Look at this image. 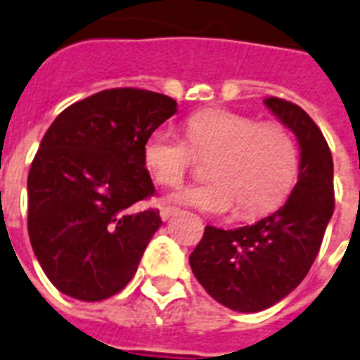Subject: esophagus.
Returning <instances> with one entry per match:
<instances>
[{
  "label": "esophagus",
  "instance_id": "esophagus-1",
  "mask_svg": "<svg viewBox=\"0 0 360 360\" xmlns=\"http://www.w3.org/2000/svg\"><path fill=\"white\" fill-rule=\"evenodd\" d=\"M174 212H175L174 207H160V218H162V220H168Z\"/></svg>",
  "mask_w": 360,
  "mask_h": 360
}]
</instances>
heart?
<instances>
[{
  "label": "heart",
  "instance_id": "b5f03b06",
  "mask_svg": "<svg viewBox=\"0 0 360 360\" xmlns=\"http://www.w3.org/2000/svg\"><path fill=\"white\" fill-rule=\"evenodd\" d=\"M186 140L157 129L144 144V162L159 185L177 186L194 153L214 155L207 168L212 181L181 188L174 200L207 214L257 216L279 205L297 175L300 155L290 131L281 124H259L246 114L224 109L194 112L185 122Z\"/></svg>",
  "mask_w": 360,
  "mask_h": 360
}]
</instances>
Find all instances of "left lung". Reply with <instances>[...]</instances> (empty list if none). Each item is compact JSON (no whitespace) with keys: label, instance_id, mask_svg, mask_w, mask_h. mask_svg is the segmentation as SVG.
I'll return each instance as SVG.
<instances>
[{"label":"left lung","instance_id":"left-lung-1","mask_svg":"<svg viewBox=\"0 0 360 360\" xmlns=\"http://www.w3.org/2000/svg\"><path fill=\"white\" fill-rule=\"evenodd\" d=\"M264 105L296 134V186L285 205L253 226H207L190 253V268L209 296L238 312L264 311L305 279L335 210L333 157L322 131L290 101L266 98Z\"/></svg>","mask_w":360,"mask_h":360}]
</instances>
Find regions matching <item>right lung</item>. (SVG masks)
<instances>
[{"instance_id":"obj_1","label":"right lung","mask_w":360,"mask_h":360,"mask_svg":"<svg viewBox=\"0 0 360 360\" xmlns=\"http://www.w3.org/2000/svg\"><path fill=\"white\" fill-rule=\"evenodd\" d=\"M177 101L140 89L98 92L58 114L27 177L29 240L44 274L81 302L118 294L159 229L140 210L155 186L144 144Z\"/></svg>"}]
</instances>
